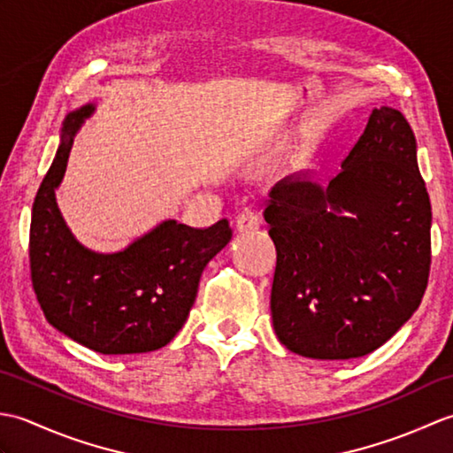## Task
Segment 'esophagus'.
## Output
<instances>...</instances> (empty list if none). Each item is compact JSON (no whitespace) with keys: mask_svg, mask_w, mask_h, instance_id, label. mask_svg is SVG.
Returning <instances> with one entry per match:
<instances>
[{"mask_svg":"<svg viewBox=\"0 0 453 453\" xmlns=\"http://www.w3.org/2000/svg\"><path fill=\"white\" fill-rule=\"evenodd\" d=\"M261 226V219H258V214L251 208H245L237 214L235 218V229L237 232H255Z\"/></svg>","mask_w":453,"mask_h":453,"instance_id":"1","label":"esophagus"}]
</instances>
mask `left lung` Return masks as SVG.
Listing matches in <instances>:
<instances>
[{
    "mask_svg": "<svg viewBox=\"0 0 453 453\" xmlns=\"http://www.w3.org/2000/svg\"><path fill=\"white\" fill-rule=\"evenodd\" d=\"M341 167L329 182L284 177L265 210L274 333L315 360L380 349L417 311L430 273V198L405 117L373 109Z\"/></svg>",
    "mask_w": 453,
    "mask_h": 453,
    "instance_id": "obj_1",
    "label": "left lung"
}]
</instances>
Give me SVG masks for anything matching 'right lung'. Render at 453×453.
<instances>
[{"mask_svg":"<svg viewBox=\"0 0 453 453\" xmlns=\"http://www.w3.org/2000/svg\"><path fill=\"white\" fill-rule=\"evenodd\" d=\"M95 103L67 112L60 146L36 192L31 276L46 321L101 354H142L171 342L196 300L202 271L232 239L227 219L195 229L163 219L120 251L99 253L72 234L56 202L75 134Z\"/></svg>","mask_w":453,"mask_h":453,"instance_id":"obj_1","label":"right lung"}]
</instances>
